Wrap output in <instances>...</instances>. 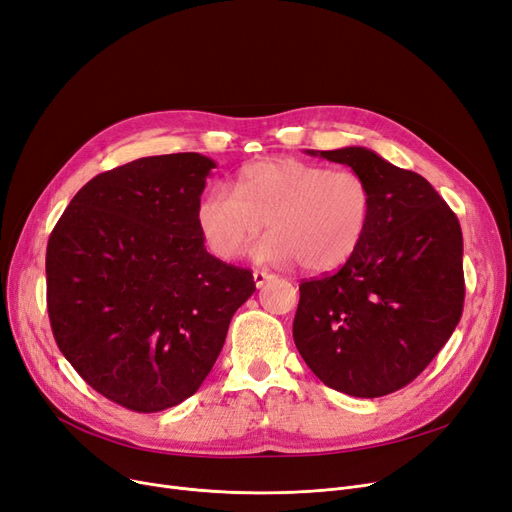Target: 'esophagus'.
<instances>
[{
    "label": "esophagus",
    "mask_w": 512,
    "mask_h": 512,
    "mask_svg": "<svg viewBox=\"0 0 512 512\" xmlns=\"http://www.w3.org/2000/svg\"><path fill=\"white\" fill-rule=\"evenodd\" d=\"M274 276L270 274V272H263V270H257L255 274H253V280H255V286L257 288H261L265 282H268V280H272Z\"/></svg>",
    "instance_id": "1"
}]
</instances>
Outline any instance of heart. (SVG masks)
<instances>
[{
  "mask_svg": "<svg viewBox=\"0 0 512 512\" xmlns=\"http://www.w3.org/2000/svg\"><path fill=\"white\" fill-rule=\"evenodd\" d=\"M372 217V192L360 173L299 159L244 167L234 190L213 186L196 209L198 230L219 259L238 257L265 228L253 255L265 263L301 261L307 272H335L358 253Z\"/></svg>",
  "mask_w": 512,
  "mask_h": 512,
  "instance_id": "obj_1",
  "label": "heart"
}]
</instances>
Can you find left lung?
I'll list each match as a JSON object with an SVG mask.
<instances>
[{"mask_svg": "<svg viewBox=\"0 0 512 512\" xmlns=\"http://www.w3.org/2000/svg\"><path fill=\"white\" fill-rule=\"evenodd\" d=\"M351 167L372 192L364 242L343 268L301 282L293 339L318 379L353 397L412 383L462 316V232L425 177L364 146L305 150Z\"/></svg>", "mask_w": 512, "mask_h": 512, "instance_id": "obj_1", "label": "left lung"}]
</instances>
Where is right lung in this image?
Instances as JSON below:
<instances>
[{"label": "right lung", "instance_id": "1", "mask_svg": "<svg viewBox=\"0 0 512 512\" xmlns=\"http://www.w3.org/2000/svg\"><path fill=\"white\" fill-rule=\"evenodd\" d=\"M215 167L177 152L100 173L50 236L54 339L83 381L123 408L159 412L194 395L255 293L253 274L207 253L198 230Z\"/></svg>", "mask_w": 512, "mask_h": 512}]
</instances>
